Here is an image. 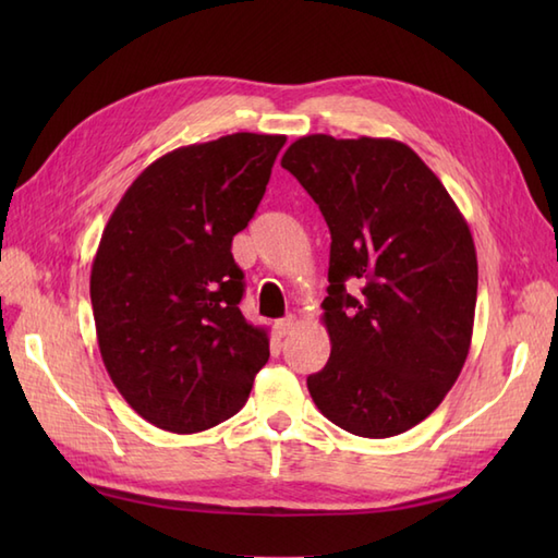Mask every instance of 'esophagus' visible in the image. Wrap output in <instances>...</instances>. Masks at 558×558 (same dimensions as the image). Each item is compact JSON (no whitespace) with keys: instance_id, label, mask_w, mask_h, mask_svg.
Listing matches in <instances>:
<instances>
[{"instance_id":"esophagus-1","label":"esophagus","mask_w":558,"mask_h":558,"mask_svg":"<svg viewBox=\"0 0 558 558\" xmlns=\"http://www.w3.org/2000/svg\"><path fill=\"white\" fill-rule=\"evenodd\" d=\"M294 324H298V318L294 316H286V318H280V322H276V333L280 336V338H286L290 330L294 328Z\"/></svg>"}]
</instances>
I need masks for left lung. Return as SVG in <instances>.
Returning a JSON list of instances; mask_svg holds the SVG:
<instances>
[{
    "label": "left lung",
    "instance_id": "left-lung-1",
    "mask_svg": "<svg viewBox=\"0 0 558 558\" xmlns=\"http://www.w3.org/2000/svg\"><path fill=\"white\" fill-rule=\"evenodd\" d=\"M280 165L330 230V357L306 378L316 408L354 436L408 432L441 405L468 360L477 304L468 222L393 138L302 136Z\"/></svg>",
    "mask_w": 558,
    "mask_h": 558
}]
</instances>
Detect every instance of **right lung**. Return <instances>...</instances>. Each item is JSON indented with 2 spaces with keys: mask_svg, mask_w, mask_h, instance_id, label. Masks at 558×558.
<instances>
[{
  "mask_svg": "<svg viewBox=\"0 0 558 558\" xmlns=\"http://www.w3.org/2000/svg\"><path fill=\"white\" fill-rule=\"evenodd\" d=\"M286 136L230 134L177 148L126 189L90 268L98 345L112 384L146 422L210 429L242 410L268 336L240 312L232 258Z\"/></svg>",
  "mask_w": 558,
  "mask_h": 558,
  "instance_id": "obj_1",
  "label": "right lung"
}]
</instances>
